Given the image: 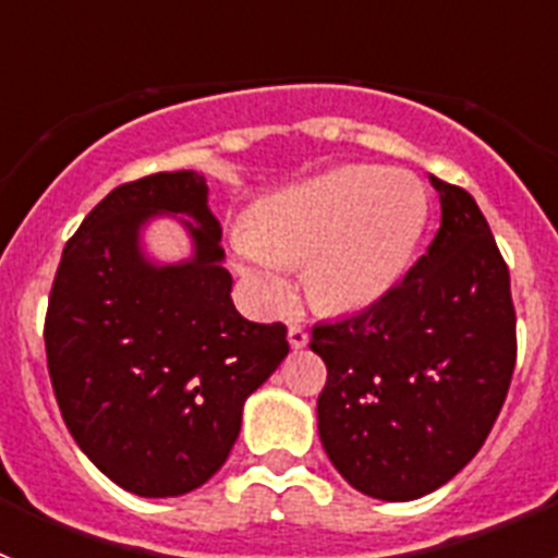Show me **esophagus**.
Instances as JSON below:
<instances>
[{"mask_svg": "<svg viewBox=\"0 0 558 558\" xmlns=\"http://www.w3.org/2000/svg\"><path fill=\"white\" fill-rule=\"evenodd\" d=\"M288 340H290V347H293V349H304L310 343V332L302 327V324H290Z\"/></svg>", "mask_w": 558, "mask_h": 558, "instance_id": "1", "label": "esophagus"}]
</instances>
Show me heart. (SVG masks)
<instances>
[{"label":"heart","instance_id":"heart-1","mask_svg":"<svg viewBox=\"0 0 558 558\" xmlns=\"http://www.w3.org/2000/svg\"><path fill=\"white\" fill-rule=\"evenodd\" d=\"M427 223V192L405 170L347 165L274 192L231 231L236 274L256 307L293 299L290 263H304L315 304L357 310L405 274Z\"/></svg>","mask_w":558,"mask_h":558}]
</instances>
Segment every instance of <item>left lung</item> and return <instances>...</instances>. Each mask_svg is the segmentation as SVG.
<instances>
[{
  "instance_id": "8db88e82",
  "label": "left lung",
  "mask_w": 558,
  "mask_h": 558,
  "mask_svg": "<svg viewBox=\"0 0 558 558\" xmlns=\"http://www.w3.org/2000/svg\"><path fill=\"white\" fill-rule=\"evenodd\" d=\"M441 201L427 254L363 313L315 324L327 363L318 436L349 486L377 500L430 495L477 456L517 360L509 268L461 186Z\"/></svg>"
}]
</instances>
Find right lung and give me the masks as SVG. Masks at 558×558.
I'll list each match as a JSON object with an SVG mask.
<instances>
[{
    "mask_svg": "<svg viewBox=\"0 0 558 558\" xmlns=\"http://www.w3.org/2000/svg\"><path fill=\"white\" fill-rule=\"evenodd\" d=\"M186 214L193 256L159 266L141 229ZM209 186L192 170L111 190L63 248L44 343L58 408L88 461L140 497H179L220 470L245 399L288 357L284 324L231 302Z\"/></svg>",
    "mask_w": 558,
    "mask_h": 558,
    "instance_id": "right-lung-1",
    "label": "right lung"
}]
</instances>
